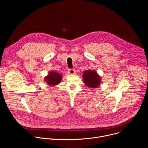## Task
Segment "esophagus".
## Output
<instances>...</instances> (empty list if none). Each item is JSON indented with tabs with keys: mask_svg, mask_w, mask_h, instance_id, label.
Segmentation results:
<instances>
[{
	"mask_svg": "<svg viewBox=\"0 0 148 148\" xmlns=\"http://www.w3.org/2000/svg\"><path fill=\"white\" fill-rule=\"evenodd\" d=\"M68 73L69 74H75L76 73V71L74 69H69Z\"/></svg>",
	"mask_w": 148,
	"mask_h": 148,
	"instance_id": "1",
	"label": "esophagus"
}]
</instances>
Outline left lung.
Wrapping results in <instances>:
<instances>
[{"label":"left lung","instance_id":"left-lung-1","mask_svg":"<svg viewBox=\"0 0 148 148\" xmlns=\"http://www.w3.org/2000/svg\"><path fill=\"white\" fill-rule=\"evenodd\" d=\"M83 81L90 88H97L101 83V78L96 71L88 70L84 71L82 74Z\"/></svg>","mask_w":148,"mask_h":148}]
</instances>
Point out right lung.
I'll use <instances>...</instances> for the list:
<instances>
[{
  "label": "right lung",
  "instance_id": "right-lung-1",
  "mask_svg": "<svg viewBox=\"0 0 148 148\" xmlns=\"http://www.w3.org/2000/svg\"><path fill=\"white\" fill-rule=\"evenodd\" d=\"M48 75L45 77V81L49 86L54 87L59 84L62 80L61 74L54 71L48 73Z\"/></svg>",
  "mask_w": 148,
  "mask_h": 148
}]
</instances>
